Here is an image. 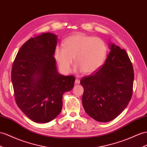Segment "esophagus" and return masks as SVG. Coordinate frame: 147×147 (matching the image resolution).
I'll return each mask as SVG.
<instances>
[{
  "label": "esophagus",
  "mask_w": 147,
  "mask_h": 147,
  "mask_svg": "<svg viewBox=\"0 0 147 147\" xmlns=\"http://www.w3.org/2000/svg\"><path fill=\"white\" fill-rule=\"evenodd\" d=\"M80 83V80H79V79H76V80H75V84H78Z\"/></svg>",
  "instance_id": "obj_1"
}]
</instances>
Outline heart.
<instances>
[{"mask_svg": "<svg viewBox=\"0 0 147 147\" xmlns=\"http://www.w3.org/2000/svg\"><path fill=\"white\" fill-rule=\"evenodd\" d=\"M107 48L104 41L84 33L67 37L63 45H58L55 50V57L61 69L68 73L74 61L75 69L91 74L102 65L106 59Z\"/></svg>", "mask_w": 147, "mask_h": 147, "instance_id": "1", "label": "heart"}]
</instances>
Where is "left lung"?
Returning <instances> with one entry per match:
<instances>
[{"mask_svg":"<svg viewBox=\"0 0 147 147\" xmlns=\"http://www.w3.org/2000/svg\"><path fill=\"white\" fill-rule=\"evenodd\" d=\"M109 47L104 65L80 81L84 110L100 122L111 121L119 115L132 95L134 73L129 56L114 43H109Z\"/></svg>","mask_w":147,"mask_h":147,"instance_id":"8db88e82","label":"left lung"}]
</instances>
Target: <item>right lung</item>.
<instances>
[{
	"mask_svg": "<svg viewBox=\"0 0 147 147\" xmlns=\"http://www.w3.org/2000/svg\"><path fill=\"white\" fill-rule=\"evenodd\" d=\"M58 37L43 33L20 48L12 65L11 79L16 103L37 123L51 121L61 111L63 95L73 89L75 77L59 74L54 57Z\"/></svg>",
	"mask_w": 147,
	"mask_h": 147,
	"instance_id": "obj_1",
	"label": "right lung"
}]
</instances>
